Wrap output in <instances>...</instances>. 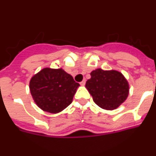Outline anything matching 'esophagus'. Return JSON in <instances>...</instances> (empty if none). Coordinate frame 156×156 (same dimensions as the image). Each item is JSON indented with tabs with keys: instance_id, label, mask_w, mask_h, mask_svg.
Masks as SVG:
<instances>
[{
	"instance_id": "34e87169",
	"label": "esophagus",
	"mask_w": 156,
	"mask_h": 156,
	"mask_svg": "<svg viewBox=\"0 0 156 156\" xmlns=\"http://www.w3.org/2000/svg\"><path fill=\"white\" fill-rule=\"evenodd\" d=\"M85 83H86V80H83L82 82H80V85L81 86H84Z\"/></svg>"
}]
</instances>
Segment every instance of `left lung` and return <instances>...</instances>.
Here are the masks:
<instances>
[{
    "mask_svg": "<svg viewBox=\"0 0 156 156\" xmlns=\"http://www.w3.org/2000/svg\"><path fill=\"white\" fill-rule=\"evenodd\" d=\"M86 87L99 107L106 110L117 108L129 94V83L121 73L97 69L90 73Z\"/></svg>",
    "mask_w": 156,
    "mask_h": 156,
    "instance_id": "left-lung-1",
    "label": "left lung"
}]
</instances>
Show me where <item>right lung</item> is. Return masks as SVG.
Here are the masks:
<instances>
[{"mask_svg": "<svg viewBox=\"0 0 156 156\" xmlns=\"http://www.w3.org/2000/svg\"><path fill=\"white\" fill-rule=\"evenodd\" d=\"M80 84L62 69L44 68L32 77L30 90L37 106L58 113L69 105Z\"/></svg>", "mask_w": 156, "mask_h": 156, "instance_id": "obj_1", "label": "right lung"}]
</instances>
